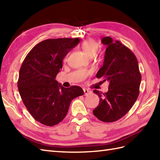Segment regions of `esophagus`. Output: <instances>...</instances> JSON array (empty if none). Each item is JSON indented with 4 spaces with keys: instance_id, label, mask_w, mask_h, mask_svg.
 Wrapping results in <instances>:
<instances>
[{
    "instance_id": "esophagus-1",
    "label": "esophagus",
    "mask_w": 160,
    "mask_h": 160,
    "mask_svg": "<svg viewBox=\"0 0 160 160\" xmlns=\"http://www.w3.org/2000/svg\"><path fill=\"white\" fill-rule=\"evenodd\" d=\"M83 91H84V96H87V95H89L91 93V91L88 90L87 89H83Z\"/></svg>"
}]
</instances>
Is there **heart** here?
Wrapping results in <instances>:
<instances>
[{"instance_id":"heart-1","label":"heart","mask_w":160,"mask_h":160,"mask_svg":"<svg viewBox=\"0 0 160 160\" xmlns=\"http://www.w3.org/2000/svg\"><path fill=\"white\" fill-rule=\"evenodd\" d=\"M81 47L87 56L90 58L93 57L99 49V45L93 39H88L84 41Z\"/></svg>"}]
</instances>
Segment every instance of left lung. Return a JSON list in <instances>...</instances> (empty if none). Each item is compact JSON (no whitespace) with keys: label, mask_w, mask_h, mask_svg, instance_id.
I'll return each mask as SVG.
<instances>
[{"label":"left lung","mask_w":160,"mask_h":160,"mask_svg":"<svg viewBox=\"0 0 160 160\" xmlns=\"http://www.w3.org/2000/svg\"><path fill=\"white\" fill-rule=\"evenodd\" d=\"M102 42L107 47L103 66L96 77L108 80L109 85L107 93L93 91L100 97V102L93 113L100 121L113 122L133 106L140 93L142 76L137 58L131 49L108 36L104 37Z\"/></svg>","instance_id":"obj_1"}]
</instances>
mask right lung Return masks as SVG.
I'll list each match as a JSON object with an SVG mask.
<instances>
[{"mask_svg": "<svg viewBox=\"0 0 160 160\" xmlns=\"http://www.w3.org/2000/svg\"><path fill=\"white\" fill-rule=\"evenodd\" d=\"M80 41L78 38L43 40L33 47L20 67V97L32 117L44 125L60 123L72 100L84 94L80 87L64 88L56 80L64 57Z\"/></svg>", "mask_w": 160, "mask_h": 160, "instance_id": "add662e5", "label": "right lung"}]
</instances>
